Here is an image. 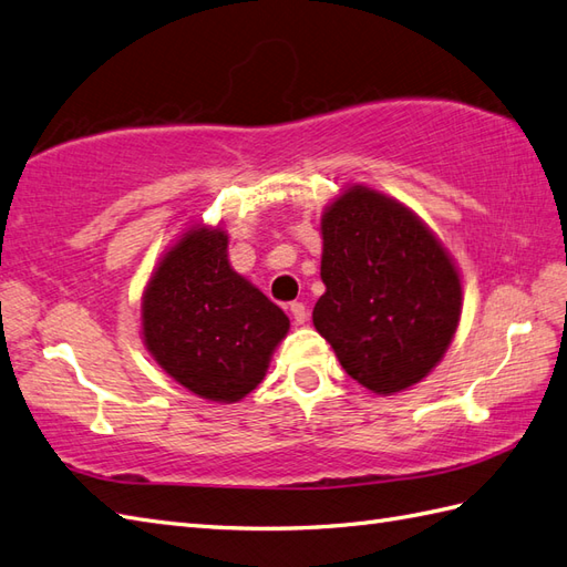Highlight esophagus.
Wrapping results in <instances>:
<instances>
[{"instance_id": "esophagus-1", "label": "esophagus", "mask_w": 567, "mask_h": 567, "mask_svg": "<svg viewBox=\"0 0 567 567\" xmlns=\"http://www.w3.org/2000/svg\"><path fill=\"white\" fill-rule=\"evenodd\" d=\"M289 313H292L295 323H305V321H307V316H309L307 307L301 305V301H292V305H289Z\"/></svg>"}]
</instances>
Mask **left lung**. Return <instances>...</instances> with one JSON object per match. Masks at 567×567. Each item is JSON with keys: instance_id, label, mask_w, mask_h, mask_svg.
<instances>
[{"instance_id": "1", "label": "left lung", "mask_w": 567, "mask_h": 567, "mask_svg": "<svg viewBox=\"0 0 567 567\" xmlns=\"http://www.w3.org/2000/svg\"><path fill=\"white\" fill-rule=\"evenodd\" d=\"M321 236L316 331L343 370L381 396L423 381L462 316V280L446 248L405 205L367 186L326 207Z\"/></svg>"}]
</instances>
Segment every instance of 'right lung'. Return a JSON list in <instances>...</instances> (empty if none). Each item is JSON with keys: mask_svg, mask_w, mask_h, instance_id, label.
<instances>
[{"mask_svg": "<svg viewBox=\"0 0 567 567\" xmlns=\"http://www.w3.org/2000/svg\"><path fill=\"white\" fill-rule=\"evenodd\" d=\"M227 234L193 227L162 258L142 297V336L162 370L195 396L251 393L289 331L285 311L227 260Z\"/></svg>", "mask_w": 567, "mask_h": 567, "instance_id": "1", "label": "right lung"}]
</instances>
